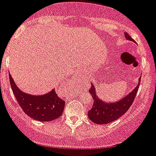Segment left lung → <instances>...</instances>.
I'll use <instances>...</instances> for the list:
<instances>
[{
    "label": "left lung",
    "mask_w": 156,
    "mask_h": 156,
    "mask_svg": "<svg viewBox=\"0 0 156 156\" xmlns=\"http://www.w3.org/2000/svg\"><path fill=\"white\" fill-rule=\"evenodd\" d=\"M124 35L127 40L134 42V40L128 34L125 33ZM140 78H141V75L138 79L139 82H138L137 86L133 89L130 93H129L124 98L120 99V101L112 103L105 102L99 98L97 95L96 88L94 85L92 83L89 92L93 97V108L88 112L89 119L93 122L103 125V124H108L113 121H115L116 119L122 116L128 111L129 108H130L133 102L134 101L135 97L139 89V86H140Z\"/></svg>",
    "instance_id": "1"
}]
</instances>
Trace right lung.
Wrapping results in <instances>:
<instances>
[{"mask_svg":"<svg viewBox=\"0 0 156 156\" xmlns=\"http://www.w3.org/2000/svg\"><path fill=\"white\" fill-rule=\"evenodd\" d=\"M11 87L20 106L28 116L40 122L55 120L63 114L65 102L52 89L40 96L31 95L20 90L9 74Z\"/></svg>","mask_w":156,"mask_h":156,"instance_id":"1","label":"right lung"}]
</instances>
